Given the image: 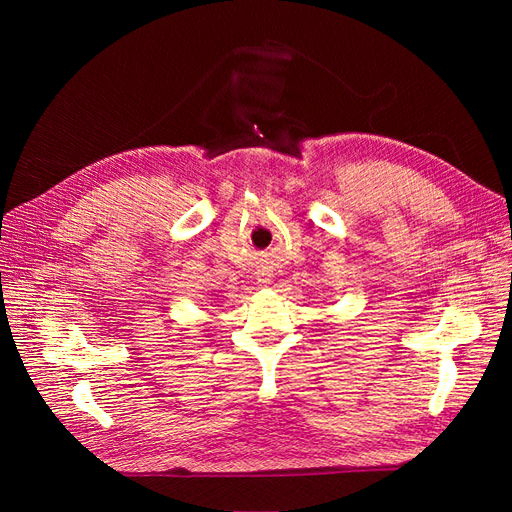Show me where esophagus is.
<instances>
[{"instance_id":"34e87169","label":"esophagus","mask_w":512,"mask_h":512,"mask_svg":"<svg viewBox=\"0 0 512 512\" xmlns=\"http://www.w3.org/2000/svg\"><path fill=\"white\" fill-rule=\"evenodd\" d=\"M260 284H269V280H267V277H262V280H258Z\"/></svg>"}]
</instances>
